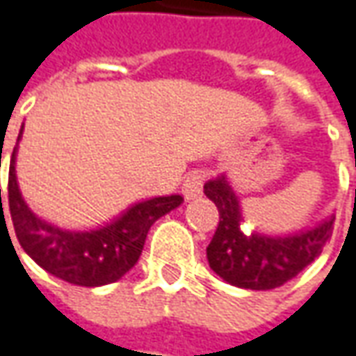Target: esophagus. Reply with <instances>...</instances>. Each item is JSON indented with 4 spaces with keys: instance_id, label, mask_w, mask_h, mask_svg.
I'll return each instance as SVG.
<instances>
[{
    "instance_id": "1",
    "label": "esophagus",
    "mask_w": 356,
    "mask_h": 356,
    "mask_svg": "<svg viewBox=\"0 0 356 356\" xmlns=\"http://www.w3.org/2000/svg\"><path fill=\"white\" fill-rule=\"evenodd\" d=\"M201 189H203V175L199 171L189 173L185 177V181H183V187H181V191H183V195L187 199H193L197 195H201Z\"/></svg>"
}]
</instances>
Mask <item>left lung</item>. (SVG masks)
Segmentation results:
<instances>
[{
    "label": "left lung",
    "mask_w": 356,
    "mask_h": 356,
    "mask_svg": "<svg viewBox=\"0 0 356 356\" xmlns=\"http://www.w3.org/2000/svg\"><path fill=\"white\" fill-rule=\"evenodd\" d=\"M203 191L219 211V225L207 247L209 267L229 285L251 291L285 285L311 265L331 239L334 215L313 229L285 237L255 231L247 235L243 231L239 197L227 177L209 179Z\"/></svg>",
    "instance_id": "1"
}]
</instances>
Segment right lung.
Segmentation results:
<instances>
[{"mask_svg":"<svg viewBox=\"0 0 356 356\" xmlns=\"http://www.w3.org/2000/svg\"><path fill=\"white\" fill-rule=\"evenodd\" d=\"M22 133L24 127L17 141L22 139ZM15 153L17 145L9 161L8 203L17 241L41 269L71 285L101 286L119 281L139 261L151 225L183 203L181 195L153 197L131 205L105 227L93 231H67L39 219L27 207L15 177Z\"/></svg>","mask_w":356,"mask_h":356,"instance_id":"right-lung-1","label":"right lung"}]
</instances>
